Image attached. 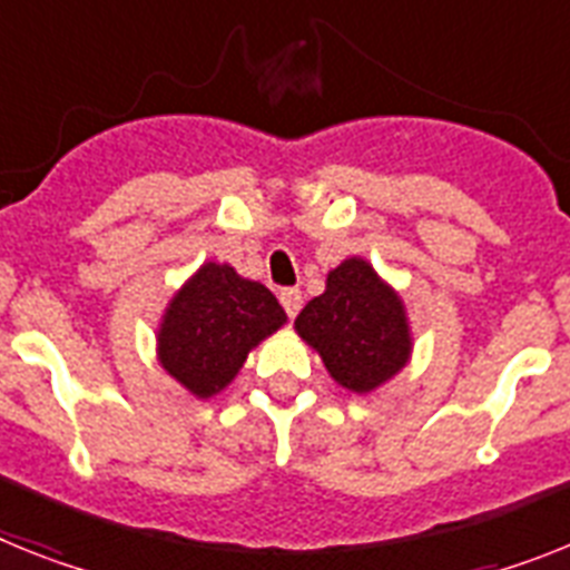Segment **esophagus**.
I'll use <instances>...</instances> for the list:
<instances>
[{
    "mask_svg": "<svg viewBox=\"0 0 570 570\" xmlns=\"http://www.w3.org/2000/svg\"><path fill=\"white\" fill-rule=\"evenodd\" d=\"M281 304H284L286 315H289V318H295V315L301 313V304H304V298H301V289H281Z\"/></svg>",
    "mask_w": 570,
    "mask_h": 570,
    "instance_id": "obj_1",
    "label": "esophagus"
}]
</instances>
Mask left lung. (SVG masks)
I'll use <instances>...</instances> for the list:
<instances>
[{
	"instance_id": "left-lung-1",
	"label": "left lung",
	"mask_w": 570,
	"mask_h": 570,
	"mask_svg": "<svg viewBox=\"0 0 570 570\" xmlns=\"http://www.w3.org/2000/svg\"><path fill=\"white\" fill-rule=\"evenodd\" d=\"M295 330L322 353L330 376L356 394L391 380L411 351L403 304L358 257L330 272L327 289L301 309Z\"/></svg>"
}]
</instances>
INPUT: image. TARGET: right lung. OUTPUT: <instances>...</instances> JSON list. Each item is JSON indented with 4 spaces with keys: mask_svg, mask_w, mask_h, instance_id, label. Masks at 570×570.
Masks as SVG:
<instances>
[{
    "mask_svg": "<svg viewBox=\"0 0 570 570\" xmlns=\"http://www.w3.org/2000/svg\"><path fill=\"white\" fill-rule=\"evenodd\" d=\"M284 322V307L266 286L232 266L205 263L170 301L159 330V358L190 394L212 396L234 380L248 351Z\"/></svg>",
    "mask_w": 570,
    "mask_h": 570,
    "instance_id": "1",
    "label": "right lung"
}]
</instances>
